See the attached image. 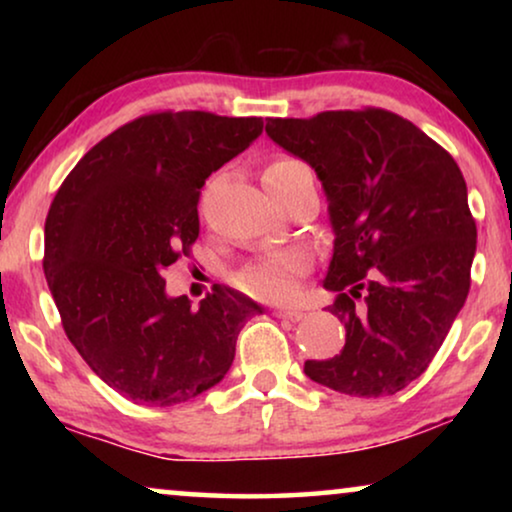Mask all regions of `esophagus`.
Listing matches in <instances>:
<instances>
[{
  "label": "esophagus",
  "instance_id": "obj_1",
  "mask_svg": "<svg viewBox=\"0 0 512 512\" xmlns=\"http://www.w3.org/2000/svg\"><path fill=\"white\" fill-rule=\"evenodd\" d=\"M275 314L279 319H289V321H300L305 317L303 310H293V307H289V310H277Z\"/></svg>",
  "mask_w": 512,
  "mask_h": 512
}]
</instances>
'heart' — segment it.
I'll list each match as a JSON object with an SVG mask.
<instances>
[{
	"instance_id": "obj_1",
	"label": "heart",
	"mask_w": 512,
	"mask_h": 512,
	"mask_svg": "<svg viewBox=\"0 0 512 512\" xmlns=\"http://www.w3.org/2000/svg\"><path fill=\"white\" fill-rule=\"evenodd\" d=\"M312 172L310 165L293 156H277L263 170L265 188H279L289 184L300 174ZM307 272V258L298 251L275 254L263 261L251 263L237 275V286L249 296L261 300H289L298 291V282Z\"/></svg>"
}]
</instances>
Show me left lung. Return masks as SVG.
<instances>
[{"label":"left lung","instance_id":"1","mask_svg":"<svg viewBox=\"0 0 512 512\" xmlns=\"http://www.w3.org/2000/svg\"><path fill=\"white\" fill-rule=\"evenodd\" d=\"M272 142L317 172L335 230L324 286L345 347L305 375L349 396H391L429 368L471 289L475 219L459 165L380 107L268 118Z\"/></svg>","mask_w":512,"mask_h":512}]
</instances>
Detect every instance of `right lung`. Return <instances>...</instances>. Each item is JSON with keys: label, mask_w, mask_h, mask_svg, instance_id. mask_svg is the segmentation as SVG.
Listing matches in <instances>:
<instances>
[{"label": "right lung", "mask_w": 512, "mask_h": 512, "mask_svg": "<svg viewBox=\"0 0 512 512\" xmlns=\"http://www.w3.org/2000/svg\"><path fill=\"white\" fill-rule=\"evenodd\" d=\"M263 132V118L153 111L83 156L55 193L44 275L67 338L90 370L135 403L174 405L223 380L261 305L216 284L191 307L163 272L191 256L209 174Z\"/></svg>", "instance_id": "right-lung-1"}]
</instances>
